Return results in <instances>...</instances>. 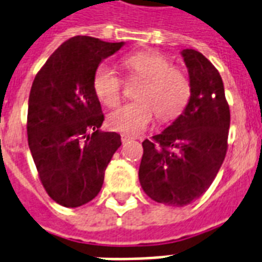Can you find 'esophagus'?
<instances>
[{"label": "esophagus", "mask_w": 262, "mask_h": 262, "mask_svg": "<svg viewBox=\"0 0 262 262\" xmlns=\"http://www.w3.org/2000/svg\"><path fill=\"white\" fill-rule=\"evenodd\" d=\"M132 136H129V135H121V140H122V142H126V141H129V140H132Z\"/></svg>", "instance_id": "esophagus-1"}]
</instances>
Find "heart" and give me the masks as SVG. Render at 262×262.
<instances>
[{
	"instance_id": "1",
	"label": "heart",
	"mask_w": 262,
	"mask_h": 262,
	"mask_svg": "<svg viewBox=\"0 0 262 262\" xmlns=\"http://www.w3.org/2000/svg\"><path fill=\"white\" fill-rule=\"evenodd\" d=\"M122 66L132 76L141 78L136 91L137 101L125 103L112 112L107 125L113 130L137 135L145 130L155 113L163 121L172 120L186 106L190 97V82L186 74L171 66L167 56L156 51H138L122 59ZM124 80L109 64L102 63L93 76V90L107 107L118 105Z\"/></svg>"
}]
</instances>
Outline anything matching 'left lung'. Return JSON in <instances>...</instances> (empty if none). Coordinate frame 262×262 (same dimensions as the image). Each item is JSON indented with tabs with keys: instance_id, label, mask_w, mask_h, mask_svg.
Wrapping results in <instances>:
<instances>
[{
	"instance_id": "obj_1",
	"label": "left lung",
	"mask_w": 262,
	"mask_h": 262,
	"mask_svg": "<svg viewBox=\"0 0 262 262\" xmlns=\"http://www.w3.org/2000/svg\"><path fill=\"white\" fill-rule=\"evenodd\" d=\"M190 99L160 135L142 142L138 179L157 203L183 207L201 198L220 171L227 150L230 110L218 70L201 52L183 50Z\"/></svg>"
}]
</instances>
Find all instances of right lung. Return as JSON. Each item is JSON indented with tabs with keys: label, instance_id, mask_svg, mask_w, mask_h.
<instances>
[{
	"label": "right lung",
	"instance_id": "obj_1",
	"mask_svg": "<svg viewBox=\"0 0 262 262\" xmlns=\"http://www.w3.org/2000/svg\"><path fill=\"white\" fill-rule=\"evenodd\" d=\"M125 42L75 36L48 57L28 101V145L47 193L64 207H79L101 191L105 169L121 146L105 120L93 76Z\"/></svg>",
	"mask_w": 262,
	"mask_h": 262
}]
</instances>
